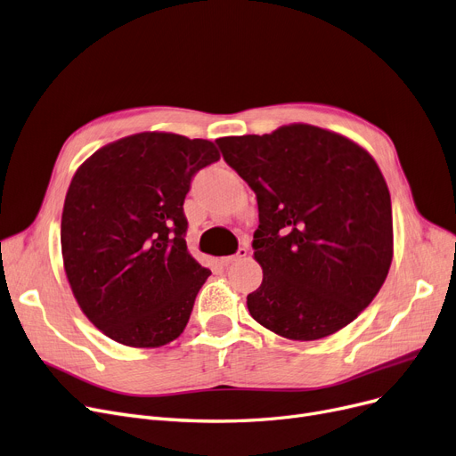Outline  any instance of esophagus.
I'll return each instance as SVG.
<instances>
[{"instance_id": "esophagus-1", "label": "esophagus", "mask_w": 456, "mask_h": 456, "mask_svg": "<svg viewBox=\"0 0 456 456\" xmlns=\"http://www.w3.org/2000/svg\"><path fill=\"white\" fill-rule=\"evenodd\" d=\"M247 256H248V248H247V247H241L240 250H237V254H233V256H226V257H221V264H223L224 267H228V265L237 264V262H240V259H243V257H247Z\"/></svg>"}]
</instances>
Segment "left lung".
Instances as JSON below:
<instances>
[{
    "label": "left lung",
    "instance_id": "8db88e82",
    "mask_svg": "<svg viewBox=\"0 0 456 456\" xmlns=\"http://www.w3.org/2000/svg\"><path fill=\"white\" fill-rule=\"evenodd\" d=\"M216 142L257 199L252 247L264 280L247 297L254 321L293 341L345 329L371 305L394 257L392 199L373 156L302 122Z\"/></svg>",
    "mask_w": 456,
    "mask_h": 456
}]
</instances>
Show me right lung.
Returning a JSON list of instances; mask_svg holds the SVG:
<instances>
[{"label":"right lung","instance_id":"obj_1","mask_svg":"<svg viewBox=\"0 0 456 456\" xmlns=\"http://www.w3.org/2000/svg\"><path fill=\"white\" fill-rule=\"evenodd\" d=\"M219 158L211 141L142 132L76 170L61 216L62 265L77 306L107 338L156 349L183 332L211 274L187 248L183 200L194 172Z\"/></svg>","mask_w":456,"mask_h":456}]
</instances>
